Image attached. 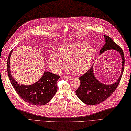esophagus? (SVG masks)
Segmentation results:
<instances>
[{"mask_svg": "<svg viewBox=\"0 0 131 131\" xmlns=\"http://www.w3.org/2000/svg\"><path fill=\"white\" fill-rule=\"evenodd\" d=\"M64 78H65L66 79H69L72 78V77H69V76H64Z\"/></svg>", "mask_w": 131, "mask_h": 131, "instance_id": "esophagus-1", "label": "esophagus"}]
</instances>
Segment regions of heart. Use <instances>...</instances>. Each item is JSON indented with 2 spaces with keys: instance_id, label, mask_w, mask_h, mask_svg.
Here are the masks:
<instances>
[{
  "instance_id": "1",
  "label": "heart",
  "mask_w": 131,
  "mask_h": 131,
  "mask_svg": "<svg viewBox=\"0 0 131 131\" xmlns=\"http://www.w3.org/2000/svg\"><path fill=\"white\" fill-rule=\"evenodd\" d=\"M94 53L93 47L85 42L63 45L58 47L56 53H50L49 64L54 72L59 73L67 62L68 67L79 74L89 68Z\"/></svg>"
}]
</instances>
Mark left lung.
<instances>
[{
    "instance_id": "8db88e82",
    "label": "left lung",
    "mask_w": 131,
    "mask_h": 131,
    "mask_svg": "<svg viewBox=\"0 0 131 131\" xmlns=\"http://www.w3.org/2000/svg\"><path fill=\"white\" fill-rule=\"evenodd\" d=\"M105 43L100 50V54L106 51L114 50L121 55L122 67L120 76L117 80L113 84L106 85L101 82L95 77L93 66L85 74L80 78V85L75 91L77 96L85 104L95 105L100 104L110 97L117 88L121 80L125 67L124 53L121 47L107 35H104Z\"/></svg>"
}]
</instances>
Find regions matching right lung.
I'll use <instances>...</instances> for the list:
<instances>
[{
    "mask_svg": "<svg viewBox=\"0 0 131 131\" xmlns=\"http://www.w3.org/2000/svg\"><path fill=\"white\" fill-rule=\"evenodd\" d=\"M12 50L7 62V70L10 81L16 92L23 101L35 105H43L47 104L56 94L57 91V82L59 76L45 72L42 77L34 84L29 85H20L12 77L10 72V57Z\"/></svg>",
    "mask_w": 131,
    "mask_h": 131,
    "instance_id": "add662e5",
    "label": "right lung"
}]
</instances>
